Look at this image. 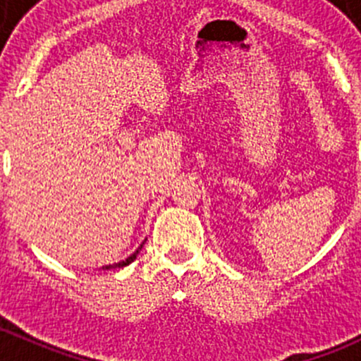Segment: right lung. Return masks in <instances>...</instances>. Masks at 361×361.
Returning a JSON list of instances; mask_svg holds the SVG:
<instances>
[{
    "label": "right lung",
    "instance_id": "add662e5",
    "mask_svg": "<svg viewBox=\"0 0 361 361\" xmlns=\"http://www.w3.org/2000/svg\"><path fill=\"white\" fill-rule=\"evenodd\" d=\"M143 245H145V243H143ZM143 245H141V246H140V248H137L136 251H134V253H133V255H130V257H129V258H126V260H123V262H118V264H113V265H106V267H103V269H115V267H126V265H129V264H130V262H134V260H136L137 253H140V251H141V248H143Z\"/></svg>",
    "mask_w": 361,
    "mask_h": 361
}]
</instances>
